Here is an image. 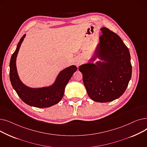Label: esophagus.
<instances>
[{
    "label": "esophagus",
    "instance_id": "obj_1",
    "mask_svg": "<svg viewBox=\"0 0 147 147\" xmlns=\"http://www.w3.org/2000/svg\"><path fill=\"white\" fill-rule=\"evenodd\" d=\"M79 64H80V62H79V61H78V62H76V65H78Z\"/></svg>",
    "mask_w": 147,
    "mask_h": 147
}]
</instances>
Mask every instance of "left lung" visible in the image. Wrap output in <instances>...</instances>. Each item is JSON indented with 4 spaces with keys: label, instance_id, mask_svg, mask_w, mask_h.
<instances>
[{
    "label": "left lung",
    "instance_id": "1",
    "mask_svg": "<svg viewBox=\"0 0 147 147\" xmlns=\"http://www.w3.org/2000/svg\"><path fill=\"white\" fill-rule=\"evenodd\" d=\"M101 30L102 34L94 55L79 69L89 96L96 102H107L125 92L132 76V65L129 49L121 38L106 27ZM96 58L103 61L92 63Z\"/></svg>",
    "mask_w": 147,
    "mask_h": 147
}]
</instances>
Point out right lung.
I'll use <instances>...</instances> for the list:
<instances>
[{
  "mask_svg": "<svg viewBox=\"0 0 147 147\" xmlns=\"http://www.w3.org/2000/svg\"><path fill=\"white\" fill-rule=\"evenodd\" d=\"M25 37L26 34L21 38L11 58L9 77L12 86L22 101L30 106L48 108L55 105L63 98L67 84L78 68L75 65H71L63 69L51 86L39 88L27 86L20 79L16 66L17 57Z\"/></svg>",
  "mask_w": 147,
  "mask_h": 147,
  "instance_id": "1",
  "label": "right lung"
}]
</instances>
